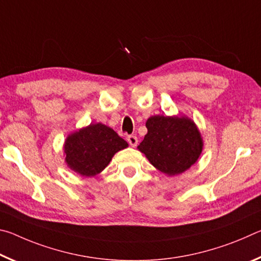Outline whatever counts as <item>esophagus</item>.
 <instances>
[{
  "label": "esophagus",
  "mask_w": 261,
  "mask_h": 261,
  "mask_svg": "<svg viewBox=\"0 0 261 261\" xmlns=\"http://www.w3.org/2000/svg\"><path fill=\"white\" fill-rule=\"evenodd\" d=\"M126 140H127V143L130 144V146H132V147H136L137 144H138V138H137V137L134 135L127 136Z\"/></svg>",
  "instance_id": "34e87169"
}]
</instances>
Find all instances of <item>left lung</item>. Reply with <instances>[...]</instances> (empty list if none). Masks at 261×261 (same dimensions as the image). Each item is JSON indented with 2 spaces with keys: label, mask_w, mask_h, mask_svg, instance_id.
<instances>
[{
  "label": "left lung",
  "mask_w": 261,
  "mask_h": 261,
  "mask_svg": "<svg viewBox=\"0 0 261 261\" xmlns=\"http://www.w3.org/2000/svg\"><path fill=\"white\" fill-rule=\"evenodd\" d=\"M146 127L147 134L138 148L162 173L182 174L198 160L202 140L190 118L155 115L148 118Z\"/></svg>",
  "instance_id": "left-lung-1"
}]
</instances>
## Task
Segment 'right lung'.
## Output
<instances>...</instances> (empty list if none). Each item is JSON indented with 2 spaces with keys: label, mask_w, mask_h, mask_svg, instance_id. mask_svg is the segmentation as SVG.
Returning <instances> with one entry per match:
<instances>
[{
  "label": "right lung",
  "mask_w": 261,
  "mask_h": 261,
  "mask_svg": "<svg viewBox=\"0 0 261 261\" xmlns=\"http://www.w3.org/2000/svg\"><path fill=\"white\" fill-rule=\"evenodd\" d=\"M125 147L126 141L113 129L101 123L90 124L65 140V161L82 176H94L108 166L115 153Z\"/></svg>",
  "instance_id": "right-lung-1"
}]
</instances>
